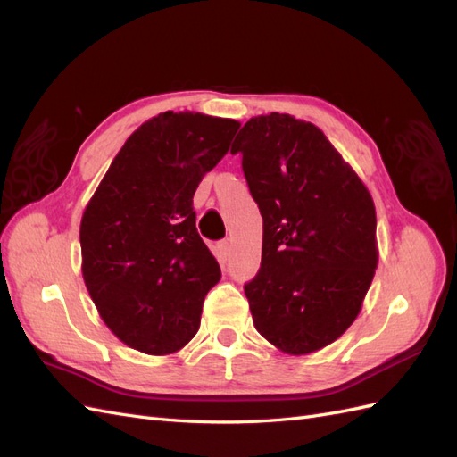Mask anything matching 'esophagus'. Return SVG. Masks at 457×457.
<instances>
[{
  "instance_id": "obj_1",
  "label": "esophagus",
  "mask_w": 457,
  "mask_h": 457,
  "mask_svg": "<svg viewBox=\"0 0 457 457\" xmlns=\"http://www.w3.org/2000/svg\"><path fill=\"white\" fill-rule=\"evenodd\" d=\"M217 247H219V252H220V255H223L225 259H227L228 255H230V242H228V240H220Z\"/></svg>"
}]
</instances>
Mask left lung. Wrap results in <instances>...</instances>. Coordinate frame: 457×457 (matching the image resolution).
<instances>
[{
  "label": "left lung",
  "instance_id": "obj_1",
  "mask_svg": "<svg viewBox=\"0 0 457 457\" xmlns=\"http://www.w3.org/2000/svg\"><path fill=\"white\" fill-rule=\"evenodd\" d=\"M230 152L262 217L261 269L244 286L253 326L282 353L320 351L354 322L376 274V205L311 121L252 118Z\"/></svg>",
  "mask_w": 457,
  "mask_h": 457
}]
</instances>
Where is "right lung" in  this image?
I'll list each match as a JSON object with an SVG mask.
<instances>
[{
	"mask_svg": "<svg viewBox=\"0 0 457 457\" xmlns=\"http://www.w3.org/2000/svg\"><path fill=\"white\" fill-rule=\"evenodd\" d=\"M240 123L162 112L133 131L79 225L81 274L104 324L128 347L171 354L196 336L220 269L196 230L192 198Z\"/></svg>",
	"mask_w": 457,
	"mask_h": 457,
	"instance_id": "obj_1",
	"label": "right lung"
}]
</instances>
